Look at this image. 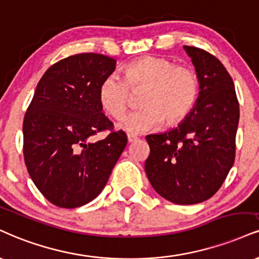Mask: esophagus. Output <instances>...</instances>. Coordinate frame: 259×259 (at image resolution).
I'll list each match as a JSON object with an SVG mask.
<instances>
[{
  "mask_svg": "<svg viewBox=\"0 0 259 259\" xmlns=\"http://www.w3.org/2000/svg\"><path fill=\"white\" fill-rule=\"evenodd\" d=\"M136 140H139L138 136L133 135V134H127V142L132 143V142H135Z\"/></svg>",
  "mask_w": 259,
  "mask_h": 259,
  "instance_id": "obj_1",
  "label": "esophagus"
}]
</instances>
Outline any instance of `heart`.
<instances>
[{
    "mask_svg": "<svg viewBox=\"0 0 259 259\" xmlns=\"http://www.w3.org/2000/svg\"><path fill=\"white\" fill-rule=\"evenodd\" d=\"M123 77L111 73L99 87V102L108 116L120 118L132 101V92H145L142 110L124 116L120 130L142 134L157 130L164 121L175 125L195 106L200 82L194 68L177 65L175 60L157 55L139 58L123 68Z\"/></svg>",
    "mask_w": 259,
    "mask_h": 259,
    "instance_id": "heart-1",
    "label": "heart"
}]
</instances>
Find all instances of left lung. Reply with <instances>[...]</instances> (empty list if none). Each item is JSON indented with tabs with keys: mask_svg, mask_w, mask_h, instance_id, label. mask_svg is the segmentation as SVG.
Returning <instances> with one entry per match:
<instances>
[{
	"mask_svg": "<svg viewBox=\"0 0 259 259\" xmlns=\"http://www.w3.org/2000/svg\"><path fill=\"white\" fill-rule=\"evenodd\" d=\"M197 71L200 92L195 106L175 129L146 136L145 170L155 192L171 202L192 205L221 188L235 159L239 101L234 82L216 57L185 46Z\"/></svg>",
	"mask_w": 259,
	"mask_h": 259,
	"instance_id": "left-lung-1",
	"label": "left lung"
}]
</instances>
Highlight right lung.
<instances>
[{"mask_svg":"<svg viewBox=\"0 0 259 259\" xmlns=\"http://www.w3.org/2000/svg\"><path fill=\"white\" fill-rule=\"evenodd\" d=\"M116 60L95 53L52 65L37 84L24 117V160L47 200L59 207L88 204L101 193L127 139L102 113L99 87ZM111 130L104 140L92 136Z\"/></svg>","mask_w":259,"mask_h":259,"instance_id":"right-lung-1","label":"right lung"}]
</instances>
